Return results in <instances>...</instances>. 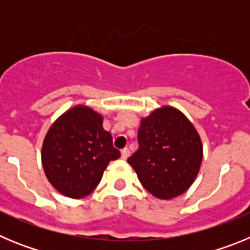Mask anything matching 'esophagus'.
<instances>
[{"label": "esophagus", "instance_id": "34e87169", "mask_svg": "<svg viewBox=\"0 0 250 250\" xmlns=\"http://www.w3.org/2000/svg\"><path fill=\"white\" fill-rule=\"evenodd\" d=\"M129 155H130L129 149H127V147H124V149L121 150V158H123L124 160H126V159L129 158Z\"/></svg>", "mask_w": 250, "mask_h": 250}]
</instances>
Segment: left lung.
Wrapping results in <instances>:
<instances>
[{"mask_svg": "<svg viewBox=\"0 0 250 250\" xmlns=\"http://www.w3.org/2000/svg\"><path fill=\"white\" fill-rule=\"evenodd\" d=\"M138 140L127 163L141 185L158 199L184 194L203 160L202 139L191 121L173 106H161L141 119Z\"/></svg>", "mask_w": 250, "mask_h": 250, "instance_id": "left-lung-1", "label": "left lung"}]
</instances>
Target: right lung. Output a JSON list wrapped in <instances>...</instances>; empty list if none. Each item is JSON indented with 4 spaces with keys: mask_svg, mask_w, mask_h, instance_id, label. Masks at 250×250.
<instances>
[{
    "mask_svg": "<svg viewBox=\"0 0 250 250\" xmlns=\"http://www.w3.org/2000/svg\"><path fill=\"white\" fill-rule=\"evenodd\" d=\"M103 123V115L89 106L76 105L48 129L41 160L47 180L62 195L72 199L90 195L110 161L120 156Z\"/></svg>",
    "mask_w": 250,
    "mask_h": 250,
    "instance_id": "1",
    "label": "right lung"
}]
</instances>
